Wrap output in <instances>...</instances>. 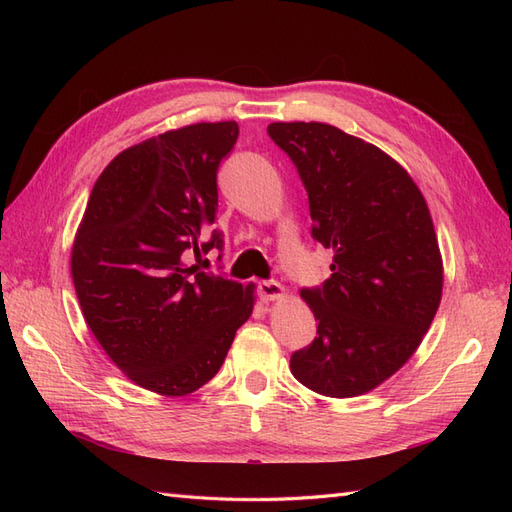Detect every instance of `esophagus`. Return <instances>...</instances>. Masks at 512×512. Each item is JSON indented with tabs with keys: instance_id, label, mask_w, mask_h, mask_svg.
<instances>
[{
	"instance_id": "obj_1",
	"label": "esophagus",
	"mask_w": 512,
	"mask_h": 512,
	"mask_svg": "<svg viewBox=\"0 0 512 512\" xmlns=\"http://www.w3.org/2000/svg\"><path fill=\"white\" fill-rule=\"evenodd\" d=\"M258 292H260L262 301H267V303L269 301H280V299L286 297L284 286L277 284V282H260L258 284Z\"/></svg>"
}]
</instances>
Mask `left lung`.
<instances>
[{
    "label": "left lung",
    "mask_w": 512,
    "mask_h": 512,
    "mask_svg": "<svg viewBox=\"0 0 512 512\" xmlns=\"http://www.w3.org/2000/svg\"><path fill=\"white\" fill-rule=\"evenodd\" d=\"M305 183L312 237L333 250L322 290H301L318 337L292 354L309 391L346 399L408 363L436 316L444 267L425 196L408 170L359 136L320 121L267 128Z\"/></svg>",
    "instance_id": "1"
}]
</instances>
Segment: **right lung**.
Returning <instances> with one entry per match:
<instances>
[{
	"label": "right lung",
	"instance_id": "obj_1",
	"mask_svg": "<svg viewBox=\"0 0 512 512\" xmlns=\"http://www.w3.org/2000/svg\"><path fill=\"white\" fill-rule=\"evenodd\" d=\"M237 121H203L128 147L98 177L76 228L70 273L87 327L123 374L164 397L218 374L256 286L183 262L222 247L213 230L218 166Z\"/></svg>",
	"mask_w": 512,
	"mask_h": 512
}]
</instances>
